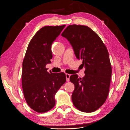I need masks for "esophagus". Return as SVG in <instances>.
Instances as JSON below:
<instances>
[{
    "label": "esophagus",
    "mask_w": 130,
    "mask_h": 130,
    "mask_svg": "<svg viewBox=\"0 0 130 130\" xmlns=\"http://www.w3.org/2000/svg\"><path fill=\"white\" fill-rule=\"evenodd\" d=\"M66 80L67 81H69L70 80V75L69 74H66Z\"/></svg>",
    "instance_id": "34e87169"
}]
</instances>
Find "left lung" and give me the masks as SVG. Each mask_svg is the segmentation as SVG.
<instances>
[{"mask_svg":"<svg viewBox=\"0 0 130 130\" xmlns=\"http://www.w3.org/2000/svg\"><path fill=\"white\" fill-rule=\"evenodd\" d=\"M72 45L78 60H82L85 75H72L70 81L75 89L72 101L84 112L95 111L103 105L109 93L112 67L107 48L100 37L89 27L70 25L61 34Z\"/></svg>","mask_w":130,"mask_h":130,"instance_id":"left-lung-1","label":"left lung"}]
</instances>
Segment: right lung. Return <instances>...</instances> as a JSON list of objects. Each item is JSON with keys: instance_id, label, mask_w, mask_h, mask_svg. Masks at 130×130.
I'll use <instances>...</instances> for the list:
<instances>
[{"instance_id": "1", "label": "right lung", "mask_w": 130, "mask_h": 130, "mask_svg": "<svg viewBox=\"0 0 130 130\" xmlns=\"http://www.w3.org/2000/svg\"><path fill=\"white\" fill-rule=\"evenodd\" d=\"M65 26H46L39 30L30 41L23 62V94L29 107L38 113L54 107L55 95L66 81L64 73H49L45 67L53 57L52 43Z\"/></svg>"}]
</instances>
